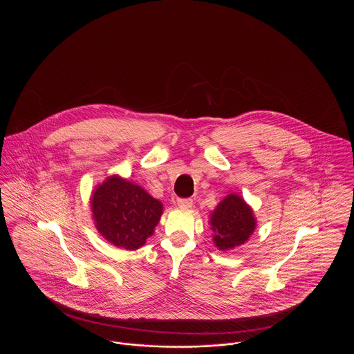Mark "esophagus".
<instances>
[{"label": "esophagus", "mask_w": 354, "mask_h": 354, "mask_svg": "<svg viewBox=\"0 0 354 354\" xmlns=\"http://www.w3.org/2000/svg\"><path fill=\"white\" fill-rule=\"evenodd\" d=\"M177 204L180 205V207H184V208H189V207H192V199H177Z\"/></svg>", "instance_id": "1"}]
</instances>
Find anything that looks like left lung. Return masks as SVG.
I'll return each mask as SVG.
<instances>
[{
	"mask_svg": "<svg viewBox=\"0 0 354 354\" xmlns=\"http://www.w3.org/2000/svg\"><path fill=\"white\" fill-rule=\"evenodd\" d=\"M212 230V241L219 251H230L244 245L256 229L252 207L237 194L223 198L208 221Z\"/></svg>",
	"mask_w": 354,
	"mask_h": 354,
	"instance_id": "8db88e82",
	"label": "left lung"
}]
</instances>
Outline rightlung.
<instances>
[{"instance_id": "right-lung-1", "label": "right lung", "mask_w": 354, "mask_h": 354, "mask_svg": "<svg viewBox=\"0 0 354 354\" xmlns=\"http://www.w3.org/2000/svg\"><path fill=\"white\" fill-rule=\"evenodd\" d=\"M94 225L102 237L117 248L135 251L151 237L163 214V204L118 174L109 176L91 192Z\"/></svg>"}]
</instances>
